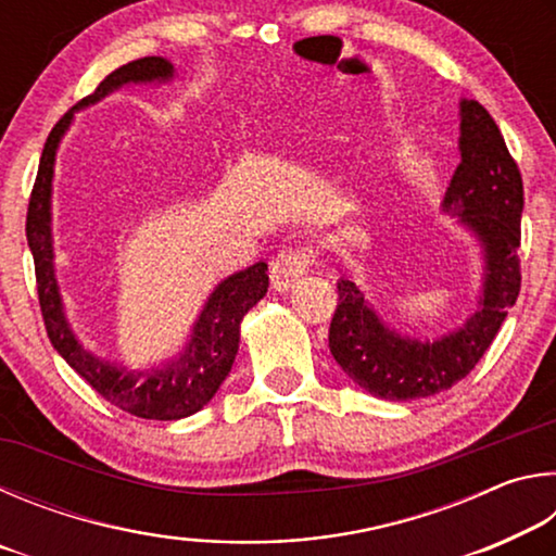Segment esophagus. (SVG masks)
<instances>
[{"label": "esophagus", "instance_id": "esophagus-1", "mask_svg": "<svg viewBox=\"0 0 556 556\" xmlns=\"http://www.w3.org/2000/svg\"><path fill=\"white\" fill-rule=\"evenodd\" d=\"M316 262V252L312 248H299V250H281L279 255L271 260L269 277L271 287L277 291H287L296 285V281L306 275L308 267Z\"/></svg>", "mask_w": 556, "mask_h": 556}]
</instances>
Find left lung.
Listing matches in <instances>:
<instances>
[{
  "mask_svg": "<svg viewBox=\"0 0 556 556\" xmlns=\"http://www.w3.org/2000/svg\"><path fill=\"white\" fill-rule=\"evenodd\" d=\"M458 108L460 164L441 211L458 218L481 244L483 287L476 312L456 331L419 341L384 324L353 277L338 281L328 348L348 378L380 400H421L454 388L491 348L520 294V168L481 102L464 98Z\"/></svg>",
  "mask_w": 556,
  "mask_h": 556,
  "instance_id": "1",
  "label": "left lung"
}]
</instances>
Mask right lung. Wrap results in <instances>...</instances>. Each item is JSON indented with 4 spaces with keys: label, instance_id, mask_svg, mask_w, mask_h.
Returning <instances> with one entry per match:
<instances>
[{
    "label": "right lung",
    "instance_id": "add662e5",
    "mask_svg": "<svg viewBox=\"0 0 556 556\" xmlns=\"http://www.w3.org/2000/svg\"><path fill=\"white\" fill-rule=\"evenodd\" d=\"M174 73V65L162 55L131 61L112 71L92 96L80 100L71 112H65L43 144L39 174H36L29 199V213H26V240H29L34 255L39 304L51 345L110 404H115L122 412L135 414V417L159 421L191 417L213 400L223 380L228 378L235 355H238L242 318L267 294V262H257L248 269L235 271L213 289L181 353L152 365V368L127 370L125 365L105 361V357L88 351L71 328L68 316H65L59 277H55L51 195L55 152H59L61 139L71 127L75 110L96 105L110 92L125 86L168 83Z\"/></svg>",
    "mask_w": 556,
    "mask_h": 556
}]
</instances>
